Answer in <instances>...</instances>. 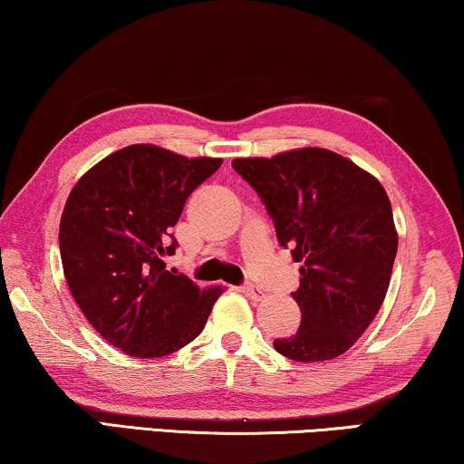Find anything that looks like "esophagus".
<instances>
[{"label":"esophagus","mask_w":464,"mask_h":464,"mask_svg":"<svg viewBox=\"0 0 464 464\" xmlns=\"http://www.w3.org/2000/svg\"><path fill=\"white\" fill-rule=\"evenodd\" d=\"M239 292H241V294H246L247 298H252V300H256V302H260L262 298H265V292H262V289H258V287L250 285V283H247V285L241 287Z\"/></svg>","instance_id":"obj_1"}]
</instances>
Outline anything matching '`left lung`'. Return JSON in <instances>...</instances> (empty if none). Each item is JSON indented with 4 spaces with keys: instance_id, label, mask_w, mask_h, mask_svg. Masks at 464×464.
I'll return each mask as SVG.
<instances>
[{
    "instance_id": "1",
    "label": "left lung",
    "mask_w": 464,
    "mask_h": 464,
    "mask_svg": "<svg viewBox=\"0 0 464 464\" xmlns=\"http://www.w3.org/2000/svg\"><path fill=\"white\" fill-rule=\"evenodd\" d=\"M233 169L266 206L279 244L302 262L292 294L302 323L294 335L275 340V350L295 362L342 356L375 319L390 287L398 233L383 185L323 148L235 158Z\"/></svg>"
}]
</instances>
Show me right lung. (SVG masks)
Returning <instances> with one entry per match:
<instances>
[{
  "instance_id": "1",
  "label": "right lung",
  "mask_w": 464,
  "mask_h": 464,
  "mask_svg": "<svg viewBox=\"0 0 464 464\" xmlns=\"http://www.w3.org/2000/svg\"><path fill=\"white\" fill-rule=\"evenodd\" d=\"M220 164L135 143L89 169L68 196L60 218L68 289L93 329L124 354L181 350L202 334L223 294L199 289L164 262L179 246L170 229L185 202Z\"/></svg>"
}]
</instances>
